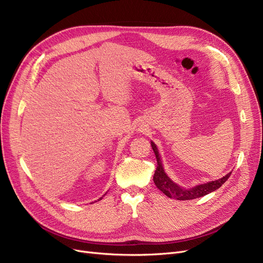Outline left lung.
I'll return each mask as SVG.
<instances>
[{"label": "left lung", "mask_w": 263, "mask_h": 263, "mask_svg": "<svg viewBox=\"0 0 263 263\" xmlns=\"http://www.w3.org/2000/svg\"><path fill=\"white\" fill-rule=\"evenodd\" d=\"M151 147L153 149V152H155L157 162H158L155 175H153V182H155L156 186L161 190L163 194L166 195L170 198H174V199H177V200H192V199L205 196L208 194L214 192V190H216L218 188H220L231 176L232 172L228 175H225L224 177H222L218 180H214V182L198 185V186H196L194 188H190V189L182 188L178 185H176L174 182H172L170 177L165 174L164 168H163L161 160H160L158 148L152 141H151Z\"/></svg>", "instance_id": "8db88e82"}]
</instances>
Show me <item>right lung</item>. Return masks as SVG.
Listing matches in <instances>:
<instances>
[{"label":"right lung","instance_id":"obj_1","mask_svg":"<svg viewBox=\"0 0 263 263\" xmlns=\"http://www.w3.org/2000/svg\"><path fill=\"white\" fill-rule=\"evenodd\" d=\"M100 199H101V198H100Z\"/></svg>","mask_w":263,"mask_h":263}]
</instances>
